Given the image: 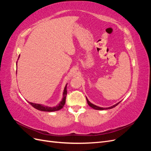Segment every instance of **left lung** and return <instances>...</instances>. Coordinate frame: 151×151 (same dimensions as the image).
Segmentation results:
<instances>
[{"label": "left lung", "mask_w": 151, "mask_h": 151, "mask_svg": "<svg viewBox=\"0 0 151 151\" xmlns=\"http://www.w3.org/2000/svg\"><path fill=\"white\" fill-rule=\"evenodd\" d=\"M86 99H87V102H88V104H89V106H91V108H93V109H98V110H104V109H111V108H114V107H115L116 106H117V105L120 103V102H118V103H117L116 104L113 105V106H110V107H108V108H103V107H99V106H96V105H95V104H93V103H91L89 101L88 99L87 98H86Z\"/></svg>", "instance_id": "1"}]
</instances>
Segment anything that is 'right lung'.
<instances>
[{"label": "right lung", "instance_id": "right-lung-1", "mask_svg": "<svg viewBox=\"0 0 151 151\" xmlns=\"http://www.w3.org/2000/svg\"><path fill=\"white\" fill-rule=\"evenodd\" d=\"M18 58V59H19ZM17 59V60H18ZM17 63H16V65H17ZM67 85L65 86L64 89H63V97L62 99L61 100V101L58 103V104H57V106H55L53 107L51 106H45L43 104H36V103H33L31 102H28L32 106L34 107L35 108H36V109L40 111H47V112H53V111H58L61 109L64 104L65 103V99H66V95H67Z\"/></svg>", "mask_w": 151, "mask_h": 151}]
</instances>
